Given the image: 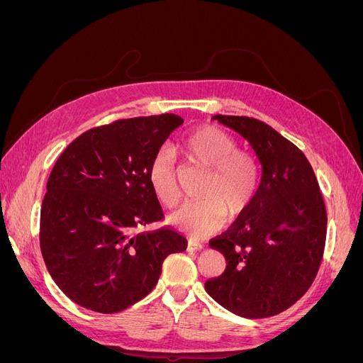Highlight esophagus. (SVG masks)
<instances>
[{
  "instance_id": "esophagus-1",
  "label": "esophagus",
  "mask_w": 363,
  "mask_h": 363,
  "mask_svg": "<svg viewBox=\"0 0 363 363\" xmlns=\"http://www.w3.org/2000/svg\"><path fill=\"white\" fill-rule=\"evenodd\" d=\"M204 245L201 242H199V240L195 239H189L188 240V250L189 251H196V250H201Z\"/></svg>"
}]
</instances>
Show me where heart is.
<instances>
[{"mask_svg": "<svg viewBox=\"0 0 363 363\" xmlns=\"http://www.w3.org/2000/svg\"><path fill=\"white\" fill-rule=\"evenodd\" d=\"M238 140L213 125H201L179 145L180 155L196 167L207 169L200 201L186 203L171 216V223L194 236L213 233L227 219L248 211L259 189V162L247 150L238 148ZM148 180L157 199L172 207L179 201L174 160L168 151H160L151 160Z\"/></svg>", "mask_w": 363, "mask_h": 363, "instance_id": "heart-1", "label": "heart"}]
</instances>
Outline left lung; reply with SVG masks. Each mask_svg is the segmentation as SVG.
Returning a JSON list of instances; mask_svg holds the SVG:
<instances>
[{"mask_svg": "<svg viewBox=\"0 0 363 363\" xmlns=\"http://www.w3.org/2000/svg\"><path fill=\"white\" fill-rule=\"evenodd\" d=\"M212 119L250 142L262 182L248 211L208 242L227 267L204 288L239 316H274L301 298L320 269L327 235L320 184L304 152L268 124L248 116Z\"/></svg>", "mask_w": 363, "mask_h": 363, "instance_id": "left-lung-1", "label": "left lung"}]
</instances>
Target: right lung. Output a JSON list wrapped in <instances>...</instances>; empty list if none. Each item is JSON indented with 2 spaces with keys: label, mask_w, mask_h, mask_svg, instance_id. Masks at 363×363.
Listing matches in <instances>:
<instances>
[{
  "label": "right lung",
  "mask_w": 363,
  "mask_h": 363,
  "mask_svg": "<svg viewBox=\"0 0 363 363\" xmlns=\"http://www.w3.org/2000/svg\"><path fill=\"white\" fill-rule=\"evenodd\" d=\"M183 124L172 113L118 119L84 131L50 174L40 208V251L52 280L86 309L116 313L157 284L163 260L188 240L162 221L151 160Z\"/></svg>",
  "instance_id": "1"
}]
</instances>
